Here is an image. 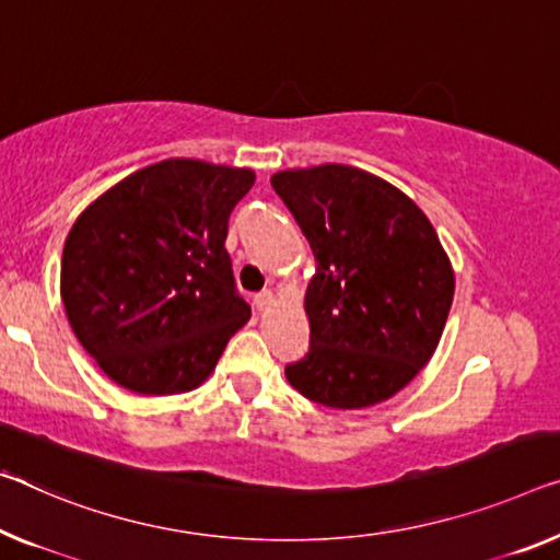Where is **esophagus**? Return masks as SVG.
<instances>
[{"mask_svg": "<svg viewBox=\"0 0 560 560\" xmlns=\"http://www.w3.org/2000/svg\"><path fill=\"white\" fill-rule=\"evenodd\" d=\"M253 305H255L257 310H268V307L272 305V292H270V290L257 292V295L253 298Z\"/></svg>", "mask_w": 560, "mask_h": 560, "instance_id": "34e87169", "label": "esophagus"}]
</instances>
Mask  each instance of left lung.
Segmentation results:
<instances>
[{
	"label": "left lung",
	"mask_w": 560,
	"mask_h": 560,
	"mask_svg": "<svg viewBox=\"0 0 560 560\" xmlns=\"http://www.w3.org/2000/svg\"><path fill=\"white\" fill-rule=\"evenodd\" d=\"M315 255L305 292L310 348L292 388L328 408L388 400L420 373L453 303V270L410 197L348 165L272 175Z\"/></svg>",
	"instance_id": "8db88e82"
}]
</instances>
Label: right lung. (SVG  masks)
<instances>
[{"instance_id":"right-lung-1","label":"right lung","mask_w":560,"mask_h":560,"mask_svg":"<svg viewBox=\"0 0 560 560\" xmlns=\"http://www.w3.org/2000/svg\"><path fill=\"white\" fill-rule=\"evenodd\" d=\"M250 170L165 160L84 210L62 253V303L82 348L127 390L185 393L250 317L225 250Z\"/></svg>"}]
</instances>
